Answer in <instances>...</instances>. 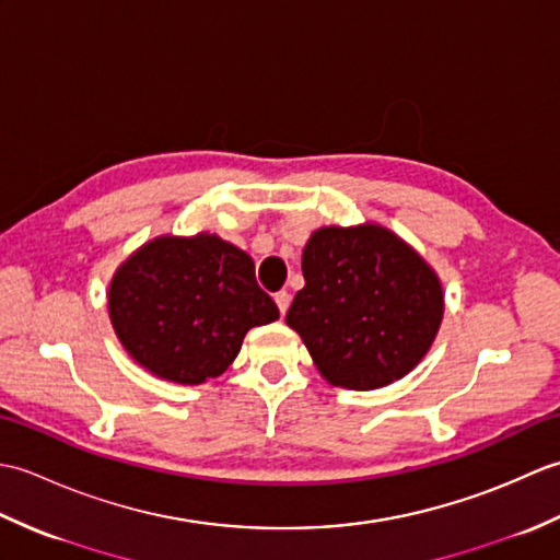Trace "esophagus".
Masks as SVG:
<instances>
[{"instance_id": "34e87169", "label": "esophagus", "mask_w": 560, "mask_h": 560, "mask_svg": "<svg viewBox=\"0 0 560 560\" xmlns=\"http://www.w3.org/2000/svg\"><path fill=\"white\" fill-rule=\"evenodd\" d=\"M273 301H277V307H279L281 317L287 315L289 305H291V293H289V291H279V293H273Z\"/></svg>"}]
</instances>
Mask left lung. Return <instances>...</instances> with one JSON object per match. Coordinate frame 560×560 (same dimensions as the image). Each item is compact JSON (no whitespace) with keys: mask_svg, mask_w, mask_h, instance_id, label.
<instances>
[{"mask_svg":"<svg viewBox=\"0 0 560 560\" xmlns=\"http://www.w3.org/2000/svg\"><path fill=\"white\" fill-rule=\"evenodd\" d=\"M303 277L287 325L331 385L385 387L431 349L443 289L431 267L387 229L368 223L315 231L303 249Z\"/></svg>","mask_w":560,"mask_h":560,"instance_id":"1","label":"left lung"}]
</instances>
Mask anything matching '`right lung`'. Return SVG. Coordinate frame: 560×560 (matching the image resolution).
<instances>
[{"instance_id": "obj_1", "label": "right lung", "mask_w": 560, "mask_h": 560, "mask_svg": "<svg viewBox=\"0 0 560 560\" xmlns=\"http://www.w3.org/2000/svg\"><path fill=\"white\" fill-rule=\"evenodd\" d=\"M108 307L129 355L180 385L221 375L247 329L279 317L249 255L207 233L141 247L117 269Z\"/></svg>"}]
</instances>
